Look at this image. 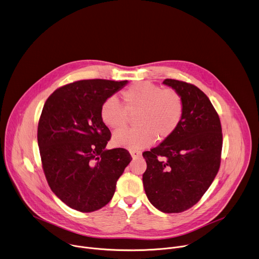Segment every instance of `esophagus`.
I'll list each match as a JSON object with an SVG mask.
<instances>
[{
	"label": "esophagus",
	"mask_w": 259,
	"mask_h": 259,
	"mask_svg": "<svg viewBox=\"0 0 259 259\" xmlns=\"http://www.w3.org/2000/svg\"><path fill=\"white\" fill-rule=\"evenodd\" d=\"M130 154H131V156L133 158H136V157H139L141 155V151H139V150H131Z\"/></svg>",
	"instance_id": "1"
}]
</instances>
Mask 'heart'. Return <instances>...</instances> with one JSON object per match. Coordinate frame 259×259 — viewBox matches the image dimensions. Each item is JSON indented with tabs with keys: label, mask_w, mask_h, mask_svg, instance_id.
<instances>
[{
	"label": "heart",
	"mask_w": 259,
	"mask_h": 259,
	"mask_svg": "<svg viewBox=\"0 0 259 259\" xmlns=\"http://www.w3.org/2000/svg\"><path fill=\"white\" fill-rule=\"evenodd\" d=\"M122 105L114 98L105 100L100 109L103 123L118 131L126 127L134 115L135 129L117 132L112 139L116 147L129 150L150 146L154 140L164 141L180 127L185 113L182 96L174 89H163L149 81L132 84L121 94Z\"/></svg>",
	"instance_id": "1"
}]
</instances>
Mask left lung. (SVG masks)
<instances>
[{"label":"left lung","instance_id":"obj_1","mask_svg":"<svg viewBox=\"0 0 259 259\" xmlns=\"http://www.w3.org/2000/svg\"><path fill=\"white\" fill-rule=\"evenodd\" d=\"M182 96L185 113L176 133L142 153L147 168L143 186L149 202L163 213H181L196 205L212 185L223 145L219 115L196 85L166 78Z\"/></svg>","mask_w":259,"mask_h":259}]
</instances>
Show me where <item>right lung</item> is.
I'll list each match as a JSON object with an SVG mask.
<instances>
[{"label": "right lung", "mask_w": 259, "mask_h": 259, "mask_svg": "<svg viewBox=\"0 0 259 259\" xmlns=\"http://www.w3.org/2000/svg\"><path fill=\"white\" fill-rule=\"evenodd\" d=\"M127 82L77 80L55 90L44 104L37 130L42 168L51 191L73 210L106 206L132 160L124 148L105 149L111 132L100 117L103 102Z\"/></svg>", "instance_id": "add662e5"}]
</instances>
